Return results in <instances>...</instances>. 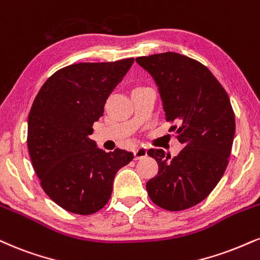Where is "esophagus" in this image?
<instances>
[{
  "label": "esophagus",
  "instance_id": "obj_1",
  "mask_svg": "<svg viewBox=\"0 0 260 260\" xmlns=\"http://www.w3.org/2000/svg\"><path fill=\"white\" fill-rule=\"evenodd\" d=\"M133 152L136 160H140V158L145 157V156L148 155V150H146V148H144V146H138V148L134 149Z\"/></svg>",
  "mask_w": 260,
  "mask_h": 260
}]
</instances>
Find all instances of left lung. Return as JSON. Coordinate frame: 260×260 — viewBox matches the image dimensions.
<instances>
[{"label": "left lung", "instance_id": "1", "mask_svg": "<svg viewBox=\"0 0 260 260\" xmlns=\"http://www.w3.org/2000/svg\"><path fill=\"white\" fill-rule=\"evenodd\" d=\"M136 61L151 75L160 93L170 132L184 145L171 157L150 149L158 173L146 183L151 201L167 211H183L203 201L226 170L235 136L229 95L213 74L193 59L167 52Z\"/></svg>", "mask_w": 260, "mask_h": 260}]
</instances>
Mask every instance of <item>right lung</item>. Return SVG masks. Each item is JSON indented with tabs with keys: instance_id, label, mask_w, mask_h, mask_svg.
Segmentation results:
<instances>
[{
	"instance_id": "obj_1",
	"label": "right lung",
	"mask_w": 260,
	"mask_h": 260,
	"mask_svg": "<svg viewBox=\"0 0 260 260\" xmlns=\"http://www.w3.org/2000/svg\"><path fill=\"white\" fill-rule=\"evenodd\" d=\"M134 59L80 62L54 73L41 87L27 117V149L45 192L61 208L88 215L110 200L117 171L132 152H105L89 138L108 96Z\"/></svg>"
}]
</instances>
